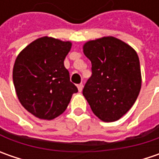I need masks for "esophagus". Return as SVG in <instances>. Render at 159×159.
I'll list each match as a JSON object with an SVG mask.
<instances>
[{"instance_id": "34e87169", "label": "esophagus", "mask_w": 159, "mask_h": 159, "mask_svg": "<svg viewBox=\"0 0 159 159\" xmlns=\"http://www.w3.org/2000/svg\"><path fill=\"white\" fill-rule=\"evenodd\" d=\"M77 88H78V90H79V92H81L83 89V84H79L78 86H77Z\"/></svg>"}]
</instances>
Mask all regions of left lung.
Returning a JSON list of instances; mask_svg holds the SVG:
<instances>
[{
    "instance_id": "left-lung-1",
    "label": "left lung",
    "mask_w": 159,
    "mask_h": 159,
    "mask_svg": "<svg viewBox=\"0 0 159 159\" xmlns=\"http://www.w3.org/2000/svg\"><path fill=\"white\" fill-rule=\"evenodd\" d=\"M83 52L92 64V76L83 95L98 119L104 122L119 120L131 109L141 90L137 53L112 36L87 41Z\"/></svg>"
}]
</instances>
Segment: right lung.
I'll use <instances>...</instances> for the list:
<instances>
[{
	"instance_id": "add662e5",
	"label": "right lung",
	"mask_w": 159,
	"mask_h": 159,
	"mask_svg": "<svg viewBox=\"0 0 159 159\" xmlns=\"http://www.w3.org/2000/svg\"><path fill=\"white\" fill-rule=\"evenodd\" d=\"M71 45L69 40L44 36L31 42L16 58L13 82L16 96L38 119H56L78 92L64 64Z\"/></svg>"
}]
</instances>
